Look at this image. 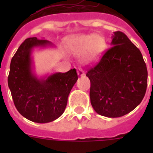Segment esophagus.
I'll use <instances>...</instances> for the list:
<instances>
[{
    "instance_id": "1",
    "label": "esophagus",
    "mask_w": 153,
    "mask_h": 153,
    "mask_svg": "<svg viewBox=\"0 0 153 153\" xmlns=\"http://www.w3.org/2000/svg\"><path fill=\"white\" fill-rule=\"evenodd\" d=\"M77 74L78 75L81 76L84 75V70H83V69H82L81 67H79L77 70Z\"/></svg>"
}]
</instances>
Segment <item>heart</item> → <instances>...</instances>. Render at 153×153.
I'll use <instances>...</instances> for the list:
<instances>
[{"instance_id":"obj_1","label":"heart","mask_w":153,"mask_h":153,"mask_svg":"<svg viewBox=\"0 0 153 153\" xmlns=\"http://www.w3.org/2000/svg\"><path fill=\"white\" fill-rule=\"evenodd\" d=\"M106 47V41L100 35H79L71 41V49L76 55L83 54L86 61H93L100 56Z\"/></svg>"}]
</instances>
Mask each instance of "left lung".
Returning a JSON list of instances; mask_svg holds the SVG:
<instances>
[{
    "label": "left lung",
    "mask_w": 153,
    "mask_h": 153,
    "mask_svg": "<svg viewBox=\"0 0 153 153\" xmlns=\"http://www.w3.org/2000/svg\"><path fill=\"white\" fill-rule=\"evenodd\" d=\"M112 38V47L86 76L90 80V102L94 110L116 118L129 113L142 102L148 72L141 52L125 33L116 31Z\"/></svg>",
    "instance_id": "8db88e82"
}]
</instances>
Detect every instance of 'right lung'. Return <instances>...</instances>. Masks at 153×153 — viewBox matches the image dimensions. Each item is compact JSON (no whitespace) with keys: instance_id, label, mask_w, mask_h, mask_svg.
Segmentation results:
<instances>
[{"instance_id":"right-lung-1","label":"right lung","mask_w":153,"mask_h":153,"mask_svg":"<svg viewBox=\"0 0 153 153\" xmlns=\"http://www.w3.org/2000/svg\"><path fill=\"white\" fill-rule=\"evenodd\" d=\"M51 45L47 40L26 39L12 57L7 78L17 111L38 123L52 122L63 114L70 90L78 79L76 69L41 79L35 76L32 71V49Z\"/></svg>"}]
</instances>
